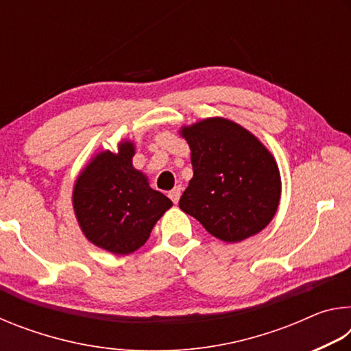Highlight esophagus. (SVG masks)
I'll return each mask as SVG.
<instances>
[{
	"mask_svg": "<svg viewBox=\"0 0 351 351\" xmlns=\"http://www.w3.org/2000/svg\"><path fill=\"white\" fill-rule=\"evenodd\" d=\"M181 192H182V187H181V186H176L173 190H170L169 197H170V199H171V201H173L175 204L178 203V201H180V198H181Z\"/></svg>",
	"mask_w": 351,
	"mask_h": 351,
	"instance_id": "obj_1",
	"label": "esophagus"
}]
</instances>
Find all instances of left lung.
Segmentation results:
<instances>
[{
  "mask_svg": "<svg viewBox=\"0 0 351 351\" xmlns=\"http://www.w3.org/2000/svg\"><path fill=\"white\" fill-rule=\"evenodd\" d=\"M193 178L180 199L182 212L226 243L263 230L282 193L277 162L261 142L229 119L209 117L181 128Z\"/></svg>",
  "mask_w": 351,
  "mask_h": 351,
  "instance_id": "8db88e82",
  "label": "left lung"
}]
</instances>
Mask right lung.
Instances as JSON below:
<instances>
[{
  "mask_svg": "<svg viewBox=\"0 0 351 351\" xmlns=\"http://www.w3.org/2000/svg\"><path fill=\"white\" fill-rule=\"evenodd\" d=\"M134 145L119 144L117 153L100 152L77 178L73 206L82 232L105 251L128 255L148 240L171 201L148 186L133 167Z\"/></svg>",
  "mask_w": 351,
  "mask_h": 351,
  "instance_id": "obj_1",
  "label": "right lung"
}]
</instances>
